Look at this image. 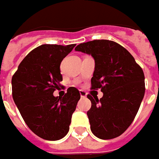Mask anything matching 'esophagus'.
Instances as JSON below:
<instances>
[{
  "mask_svg": "<svg viewBox=\"0 0 159 159\" xmlns=\"http://www.w3.org/2000/svg\"><path fill=\"white\" fill-rule=\"evenodd\" d=\"M80 95H81L82 98H84L87 95V93H86V91H84V90H80Z\"/></svg>",
  "mask_w": 159,
  "mask_h": 159,
  "instance_id": "obj_1",
  "label": "esophagus"
}]
</instances>
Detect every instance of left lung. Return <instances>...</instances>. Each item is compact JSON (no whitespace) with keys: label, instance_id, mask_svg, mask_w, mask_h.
I'll return each instance as SVG.
<instances>
[{"label":"left lung","instance_id":"1","mask_svg":"<svg viewBox=\"0 0 159 159\" xmlns=\"http://www.w3.org/2000/svg\"><path fill=\"white\" fill-rule=\"evenodd\" d=\"M75 50L94 58L90 90L103 92L100 99L87 95L91 102L87 112L91 132L103 140L120 136L133 122L144 96L143 69L126 48L112 40L82 43Z\"/></svg>","mask_w":159,"mask_h":159}]
</instances>
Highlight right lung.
<instances>
[{
    "label": "right lung",
    "mask_w": 159,
    "mask_h": 159,
    "mask_svg": "<svg viewBox=\"0 0 159 159\" xmlns=\"http://www.w3.org/2000/svg\"><path fill=\"white\" fill-rule=\"evenodd\" d=\"M75 44L42 45L30 51L12 76L15 104L29 129L38 136L57 141L68 134L80 92L69 87L63 97L53 91L61 86V62Z\"/></svg>",
    "instance_id": "obj_1"
}]
</instances>
